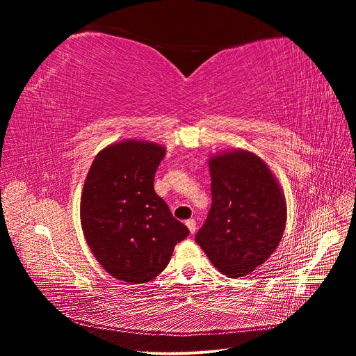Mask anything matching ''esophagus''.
I'll return each mask as SVG.
<instances>
[{"instance_id":"34e87169","label":"esophagus","mask_w":356,"mask_h":356,"mask_svg":"<svg viewBox=\"0 0 356 356\" xmlns=\"http://www.w3.org/2000/svg\"><path fill=\"white\" fill-rule=\"evenodd\" d=\"M186 224H187V227H188L190 233H196V230H197V225H196V221H195V220L190 218V220H187V221H186Z\"/></svg>"}]
</instances>
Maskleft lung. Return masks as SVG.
Segmentation results:
<instances>
[{"mask_svg": "<svg viewBox=\"0 0 356 356\" xmlns=\"http://www.w3.org/2000/svg\"><path fill=\"white\" fill-rule=\"evenodd\" d=\"M209 172L212 207L196 242L222 275L245 276L282 239L284 191L264 161L246 149L209 157Z\"/></svg>", "mask_w": 356, "mask_h": 356, "instance_id": "8db88e82", "label": "left lung"}]
</instances>
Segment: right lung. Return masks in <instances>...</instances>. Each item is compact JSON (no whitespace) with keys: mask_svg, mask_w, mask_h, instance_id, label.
Here are the masks:
<instances>
[{"mask_svg":"<svg viewBox=\"0 0 356 356\" xmlns=\"http://www.w3.org/2000/svg\"><path fill=\"white\" fill-rule=\"evenodd\" d=\"M165 154L163 145L126 139L101 149L86 177L80 202L84 238L118 281H152L190 233L154 191Z\"/></svg>","mask_w":356,"mask_h":356,"instance_id":"1","label":"right lung"}]
</instances>
